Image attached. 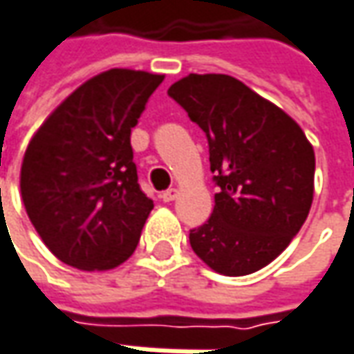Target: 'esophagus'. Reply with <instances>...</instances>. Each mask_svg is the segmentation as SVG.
<instances>
[{
  "mask_svg": "<svg viewBox=\"0 0 354 354\" xmlns=\"http://www.w3.org/2000/svg\"><path fill=\"white\" fill-rule=\"evenodd\" d=\"M177 193H179V191H177L175 187H169L167 191H163V193H161V198H163L165 203H171V201H175V197H177Z\"/></svg>",
  "mask_w": 354,
  "mask_h": 354,
  "instance_id": "obj_1",
  "label": "esophagus"
}]
</instances>
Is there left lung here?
Instances as JSON below:
<instances>
[{
  "label": "left lung",
  "instance_id": "8db88e82",
  "mask_svg": "<svg viewBox=\"0 0 354 354\" xmlns=\"http://www.w3.org/2000/svg\"><path fill=\"white\" fill-rule=\"evenodd\" d=\"M209 142L214 209L189 232L191 248L225 276L278 258L306 223L315 153L278 106L228 75H189L167 90Z\"/></svg>",
  "mask_w": 354,
  "mask_h": 354
}]
</instances>
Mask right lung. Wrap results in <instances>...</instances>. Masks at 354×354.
<instances>
[{"label": "right lung", "mask_w": 354, "mask_h": 354, "mask_svg": "<svg viewBox=\"0 0 354 354\" xmlns=\"http://www.w3.org/2000/svg\"><path fill=\"white\" fill-rule=\"evenodd\" d=\"M163 75L112 68L45 120L21 165V197L61 262L112 270L133 254L153 209L138 183L131 128Z\"/></svg>", "instance_id": "right-lung-1"}]
</instances>
